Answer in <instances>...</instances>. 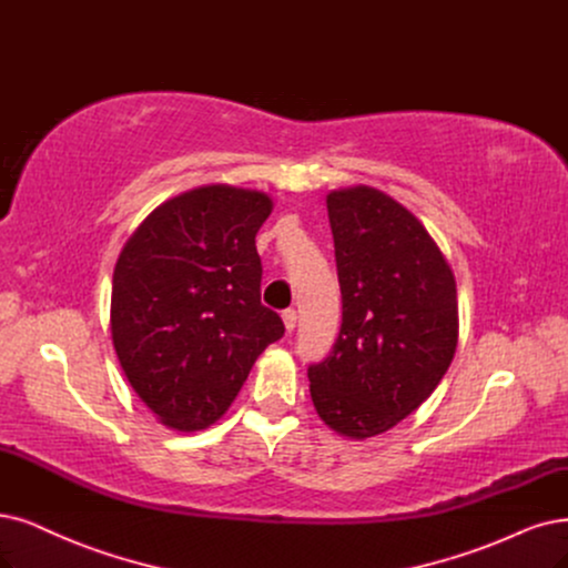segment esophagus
I'll return each mask as SVG.
<instances>
[{
  "label": "esophagus",
  "instance_id": "34e87169",
  "mask_svg": "<svg viewBox=\"0 0 568 568\" xmlns=\"http://www.w3.org/2000/svg\"><path fill=\"white\" fill-rule=\"evenodd\" d=\"M283 323H285V329H287V332L295 329V327H297V311H295V308L283 311Z\"/></svg>",
  "mask_w": 568,
  "mask_h": 568
}]
</instances>
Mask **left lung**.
<instances>
[{
    "instance_id": "obj_1",
    "label": "left lung",
    "mask_w": 568,
    "mask_h": 568,
    "mask_svg": "<svg viewBox=\"0 0 568 568\" xmlns=\"http://www.w3.org/2000/svg\"><path fill=\"white\" fill-rule=\"evenodd\" d=\"M342 329L308 367L311 400L334 433L382 435L426 403L458 344L454 271L426 226L379 189L327 194Z\"/></svg>"
}]
</instances>
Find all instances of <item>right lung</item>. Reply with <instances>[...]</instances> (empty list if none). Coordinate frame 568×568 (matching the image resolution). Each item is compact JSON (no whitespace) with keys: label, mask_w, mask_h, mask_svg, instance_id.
<instances>
[{"label":"right lung","mask_w":568,"mask_h":568,"mask_svg":"<svg viewBox=\"0 0 568 568\" xmlns=\"http://www.w3.org/2000/svg\"><path fill=\"white\" fill-rule=\"evenodd\" d=\"M273 201L205 184L168 199L133 231L114 266L110 329L140 400L173 430H203L229 409L283 337L262 306L255 236Z\"/></svg>","instance_id":"obj_1"}]
</instances>
